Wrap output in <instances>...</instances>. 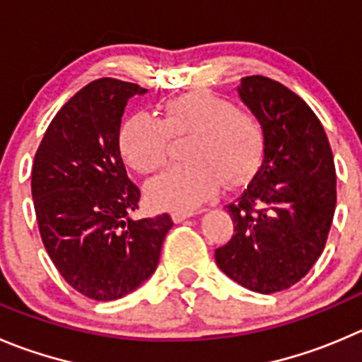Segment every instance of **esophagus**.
<instances>
[{"mask_svg": "<svg viewBox=\"0 0 362 362\" xmlns=\"http://www.w3.org/2000/svg\"><path fill=\"white\" fill-rule=\"evenodd\" d=\"M197 215L195 211H172V220L174 222H183L185 218H190V216Z\"/></svg>", "mask_w": 362, "mask_h": 362, "instance_id": "esophagus-1", "label": "esophagus"}]
</instances>
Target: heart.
I'll use <instances>...</instances> for the list:
<instances>
[{
    "mask_svg": "<svg viewBox=\"0 0 362 362\" xmlns=\"http://www.w3.org/2000/svg\"><path fill=\"white\" fill-rule=\"evenodd\" d=\"M190 139L188 165L165 172L147 187L154 204L194 209L211 199L222 183L240 187L252 177L263 156V129L252 113L235 108L206 90L170 99L161 119L135 113L124 122L119 147L140 174H154L168 163L172 140Z\"/></svg>",
    "mask_w": 362,
    "mask_h": 362,
    "instance_id": "b5f03b06",
    "label": "heart"
}]
</instances>
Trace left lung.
Segmentation results:
<instances>
[{
	"label": "left lung",
	"mask_w": 362,
	"mask_h": 362,
	"mask_svg": "<svg viewBox=\"0 0 362 362\" xmlns=\"http://www.w3.org/2000/svg\"><path fill=\"white\" fill-rule=\"evenodd\" d=\"M238 92L263 127V160L227 204L235 233L215 261L242 286L277 293L297 284L323 252L336 209L332 151L315 112L282 83L245 76Z\"/></svg>",
	"instance_id": "left-lung-1"
}]
</instances>
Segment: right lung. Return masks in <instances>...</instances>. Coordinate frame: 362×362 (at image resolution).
<instances>
[{
	"label": "right lung",
	"instance_id": "obj_1",
	"mask_svg": "<svg viewBox=\"0 0 362 362\" xmlns=\"http://www.w3.org/2000/svg\"><path fill=\"white\" fill-rule=\"evenodd\" d=\"M136 83L99 78L53 117L35 153L32 195L40 238L69 286L92 300H117L153 275L168 213L133 220L140 190L119 149L127 99Z\"/></svg>",
	"mask_w": 362,
	"mask_h": 362
}]
</instances>
